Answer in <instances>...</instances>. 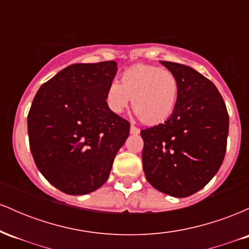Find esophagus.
Wrapping results in <instances>:
<instances>
[{
    "label": "esophagus",
    "instance_id": "esophagus-1",
    "mask_svg": "<svg viewBox=\"0 0 249 249\" xmlns=\"http://www.w3.org/2000/svg\"><path fill=\"white\" fill-rule=\"evenodd\" d=\"M139 132H141V130H139L138 127L134 126V125H131V127H130V133L131 134H138Z\"/></svg>",
    "mask_w": 249,
    "mask_h": 249
}]
</instances>
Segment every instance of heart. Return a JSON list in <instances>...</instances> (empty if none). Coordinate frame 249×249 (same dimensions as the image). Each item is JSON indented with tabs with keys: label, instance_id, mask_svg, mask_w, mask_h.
I'll return each mask as SVG.
<instances>
[{
	"label": "heart",
	"instance_id": "1",
	"mask_svg": "<svg viewBox=\"0 0 249 249\" xmlns=\"http://www.w3.org/2000/svg\"><path fill=\"white\" fill-rule=\"evenodd\" d=\"M179 96V82L172 71L156 65L138 64L125 70L121 84L107 87L105 102L108 110L121 115L131 103L134 112L146 124L165 122L173 113Z\"/></svg>",
	"mask_w": 249,
	"mask_h": 249
}]
</instances>
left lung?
Segmentation results:
<instances>
[{
    "mask_svg": "<svg viewBox=\"0 0 249 249\" xmlns=\"http://www.w3.org/2000/svg\"><path fill=\"white\" fill-rule=\"evenodd\" d=\"M160 63L178 78V102L164 124L141 131L142 168L156 190L185 198L206 186L219 171L230 121L224 99L210 79L187 65Z\"/></svg>",
    "mask_w": 249,
    "mask_h": 249,
    "instance_id": "8db88e82",
    "label": "left lung"
}]
</instances>
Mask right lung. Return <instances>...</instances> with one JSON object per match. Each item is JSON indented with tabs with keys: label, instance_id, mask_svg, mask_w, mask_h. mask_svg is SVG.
Instances as JSON below:
<instances>
[{
	"label": "right lung",
	"instance_id": "add662e5",
	"mask_svg": "<svg viewBox=\"0 0 249 249\" xmlns=\"http://www.w3.org/2000/svg\"><path fill=\"white\" fill-rule=\"evenodd\" d=\"M117 70L115 61L71 64L44 83L31 104L28 134L36 166L70 196L91 193L107 181L130 133L128 122L105 102Z\"/></svg>",
	"mask_w": 249,
	"mask_h": 249
}]
</instances>
